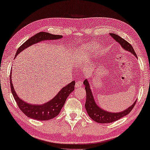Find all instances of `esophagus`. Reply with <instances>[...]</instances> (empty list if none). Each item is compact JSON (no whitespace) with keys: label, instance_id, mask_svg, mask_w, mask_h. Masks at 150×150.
<instances>
[{"label":"esophagus","instance_id":"obj_1","mask_svg":"<svg viewBox=\"0 0 150 150\" xmlns=\"http://www.w3.org/2000/svg\"><path fill=\"white\" fill-rule=\"evenodd\" d=\"M82 80H78L75 83V87L76 88H80L82 86Z\"/></svg>","mask_w":150,"mask_h":150}]
</instances>
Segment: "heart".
I'll use <instances>...</instances> for the list:
<instances>
[{"mask_svg":"<svg viewBox=\"0 0 150 150\" xmlns=\"http://www.w3.org/2000/svg\"><path fill=\"white\" fill-rule=\"evenodd\" d=\"M96 47H97V43H92L89 44L88 46L84 47L82 50L83 52H85L86 51H88L89 50H94Z\"/></svg>","mask_w":150,"mask_h":150,"instance_id":"b5f03b06","label":"heart"}]
</instances>
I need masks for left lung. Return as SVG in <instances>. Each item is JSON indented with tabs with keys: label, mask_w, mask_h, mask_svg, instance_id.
Instances as JSON below:
<instances>
[{
	"label": "left lung",
	"mask_w": 150,
	"mask_h": 150,
	"mask_svg": "<svg viewBox=\"0 0 150 150\" xmlns=\"http://www.w3.org/2000/svg\"><path fill=\"white\" fill-rule=\"evenodd\" d=\"M112 38L115 41L118 42L120 45L122 47V48L125 49L126 51L130 52L135 57L137 58L136 54L132 46L125 39L120 38V36L116 35L115 33H110ZM83 84L85 86V89L86 91V101L85 104V107L87 111L89 117H91L92 120L98 123H110L116 121V120L120 119V118L124 117L126 115H127L130 112L132 111L133 107H134L136 103V101L132 105L128 107L127 109L125 110L120 112H111L106 111H104L103 109L100 108L98 105L96 104L94 98L93 97L92 92L90 89V83L88 80L86 79L83 81Z\"/></svg>",
	"instance_id": "1"
}]
</instances>
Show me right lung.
I'll list each match as a JSON object with an SVG mask.
<instances>
[{
    "mask_svg": "<svg viewBox=\"0 0 150 150\" xmlns=\"http://www.w3.org/2000/svg\"><path fill=\"white\" fill-rule=\"evenodd\" d=\"M62 38V35H52V34L43 32V31L39 32L28 39L25 43H23L18 48L16 54V57L23 50L28 48V47L32 45L33 44L39 43L41 41L54 40V39H61ZM10 78L12 93L19 109L26 116L35 120H47L57 117L59 114L60 110L64 105L68 96L70 95L71 92H72L74 90L75 81H72L69 84L63 88L51 100L43 105H31L28 103L27 102L23 101L16 93L14 86L12 83V71L10 72Z\"/></svg>",
    "mask_w": 150,
    "mask_h": 150,
    "instance_id": "add662e5",
    "label": "right lung"
}]
</instances>
